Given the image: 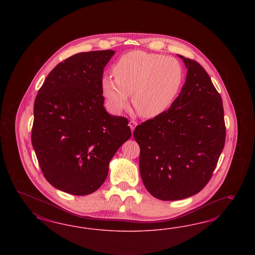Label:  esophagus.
Listing matches in <instances>:
<instances>
[{
  "label": "esophagus",
  "instance_id": "esophagus-1",
  "mask_svg": "<svg viewBox=\"0 0 255 255\" xmlns=\"http://www.w3.org/2000/svg\"><path fill=\"white\" fill-rule=\"evenodd\" d=\"M136 125H137V124L134 122V121H131L130 123H129V127L131 128V132L133 131V130H134V128L136 127Z\"/></svg>",
  "mask_w": 255,
  "mask_h": 255
}]
</instances>
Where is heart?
I'll list each match as a JSON object with an SVG mask.
<instances>
[{
	"label": "heart",
	"mask_w": 255,
	"mask_h": 255,
	"mask_svg": "<svg viewBox=\"0 0 255 255\" xmlns=\"http://www.w3.org/2000/svg\"><path fill=\"white\" fill-rule=\"evenodd\" d=\"M115 77L102 79L108 108L120 113L132 104L144 118L159 116L169 108L183 82V69L177 59L145 51H131L113 67Z\"/></svg>",
	"instance_id": "heart-1"
}]
</instances>
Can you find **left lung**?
Segmentation results:
<instances>
[{
  "label": "left lung",
  "instance_id": "obj_1",
  "mask_svg": "<svg viewBox=\"0 0 255 255\" xmlns=\"http://www.w3.org/2000/svg\"><path fill=\"white\" fill-rule=\"evenodd\" d=\"M178 57L188 71L177 99L133 131L142 181L148 193L163 201L199 193L211 178L225 142L221 95L198 62Z\"/></svg>",
  "mask_w": 255,
  "mask_h": 255
}]
</instances>
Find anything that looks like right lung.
Returning a JSON list of instances; mask_svg holds the SVG:
<instances>
[{
  "mask_svg": "<svg viewBox=\"0 0 255 255\" xmlns=\"http://www.w3.org/2000/svg\"><path fill=\"white\" fill-rule=\"evenodd\" d=\"M114 50L81 52L60 62L33 106L31 144L46 180L74 195L97 191L117 150L131 137L128 120L104 108V68Z\"/></svg>",
  "mask_w": 255,
  "mask_h": 255,
  "instance_id": "obj_1",
  "label": "right lung"
}]
</instances>
